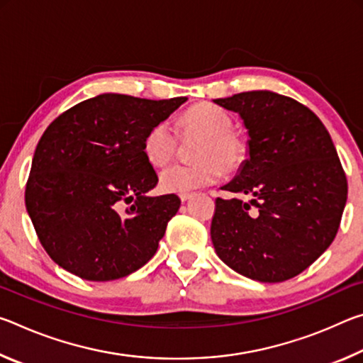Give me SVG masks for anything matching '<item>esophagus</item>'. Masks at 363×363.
<instances>
[{
  "instance_id": "1",
  "label": "esophagus",
  "mask_w": 363,
  "mask_h": 363,
  "mask_svg": "<svg viewBox=\"0 0 363 363\" xmlns=\"http://www.w3.org/2000/svg\"><path fill=\"white\" fill-rule=\"evenodd\" d=\"M195 194L194 192H186V194H181L179 196H181V200L182 201H187V200H190V199H192V196H194Z\"/></svg>"
}]
</instances>
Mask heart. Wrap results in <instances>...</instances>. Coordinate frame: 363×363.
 Masks as SVG:
<instances>
[{
  "label": "heart",
  "instance_id": "obj_1",
  "mask_svg": "<svg viewBox=\"0 0 363 363\" xmlns=\"http://www.w3.org/2000/svg\"><path fill=\"white\" fill-rule=\"evenodd\" d=\"M233 118L210 102L190 107L179 120V138L190 145L187 164H173L160 174V189L168 194H186L210 186L225 173L242 168L248 158V144L233 131ZM179 138L167 121H158L145 133L143 150L152 167L160 168L176 157Z\"/></svg>",
  "mask_w": 363,
  "mask_h": 363
}]
</instances>
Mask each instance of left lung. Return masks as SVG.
I'll use <instances>...</instances> for the list:
<instances>
[{"label": "left lung", "instance_id": "obj_1", "mask_svg": "<svg viewBox=\"0 0 363 363\" xmlns=\"http://www.w3.org/2000/svg\"><path fill=\"white\" fill-rule=\"evenodd\" d=\"M214 102L240 113L250 134V158L223 189L251 196L216 199L214 250L248 279L296 277L340 229L347 179L333 140L318 116L291 97L248 91Z\"/></svg>", "mask_w": 363, "mask_h": 363}]
</instances>
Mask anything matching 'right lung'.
<instances>
[{"label": "right lung", "instance_id": "add662e5", "mask_svg": "<svg viewBox=\"0 0 363 363\" xmlns=\"http://www.w3.org/2000/svg\"><path fill=\"white\" fill-rule=\"evenodd\" d=\"M186 101L101 94L46 128L26 206L54 262L84 280L108 281L152 259L181 200L174 194L147 196L158 177L143 143L149 128Z\"/></svg>", "mask_w": 363, "mask_h": 363}]
</instances>
